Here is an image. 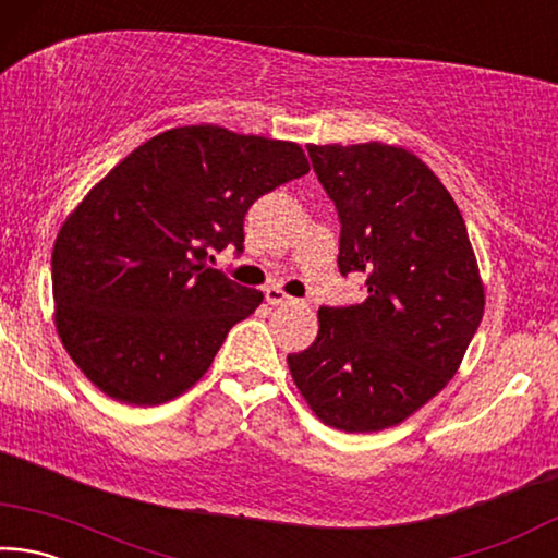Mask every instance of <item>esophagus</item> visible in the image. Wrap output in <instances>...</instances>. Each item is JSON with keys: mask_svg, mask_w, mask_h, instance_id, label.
<instances>
[{"mask_svg": "<svg viewBox=\"0 0 558 558\" xmlns=\"http://www.w3.org/2000/svg\"><path fill=\"white\" fill-rule=\"evenodd\" d=\"M266 300H268V305H288V302H292V298H288L280 288H268Z\"/></svg>", "mask_w": 558, "mask_h": 558, "instance_id": "obj_1", "label": "esophagus"}]
</instances>
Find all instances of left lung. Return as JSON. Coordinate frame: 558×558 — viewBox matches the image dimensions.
Listing matches in <instances>:
<instances>
[{
  "instance_id": "obj_1",
  "label": "left lung",
  "mask_w": 558,
  "mask_h": 558,
  "mask_svg": "<svg viewBox=\"0 0 558 558\" xmlns=\"http://www.w3.org/2000/svg\"><path fill=\"white\" fill-rule=\"evenodd\" d=\"M342 223L339 270L366 272L362 305L319 307V332L288 354L325 426H399L446 389L485 313V286L458 204L433 169L386 143L307 145Z\"/></svg>"
}]
</instances>
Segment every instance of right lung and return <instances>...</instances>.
I'll list each match as a JSON object with an SVG mask.
<instances>
[{
  "label": "right lung",
  "instance_id": "1",
  "mask_svg": "<svg viewBox=\"0 0 558 558\" xmlns=\"http://www.w3.org/2000/svg\"><path fill=\"white\" fill-rule=\"evenodd\" d=\"M310 172L288 140L219 125L159 132L83 196L53 243V323L75 366L128 405L177 399L209 372L263 292L206 266L243 251L248 206Z\"/></svg>",
  "mask_w": 558,
  "mask_h": 558
}]
</instances>
